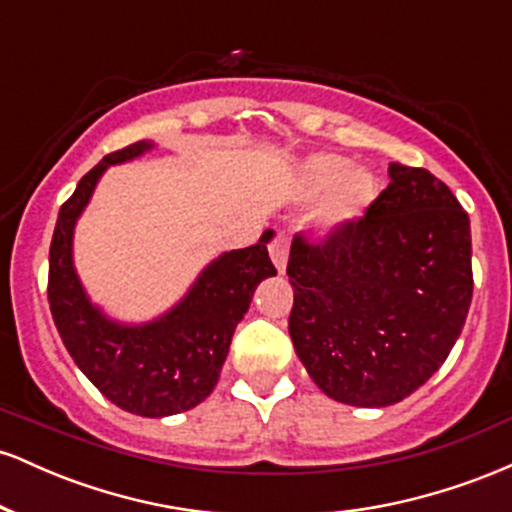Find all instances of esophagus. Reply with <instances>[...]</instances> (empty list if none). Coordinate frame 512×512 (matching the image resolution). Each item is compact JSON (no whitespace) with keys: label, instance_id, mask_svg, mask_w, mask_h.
I'll return each mask as SVG.
<instances>
[{"label":"esophagus","instance_id":"1","mask_svg":"<svg viewBox=\"0 0 512 512\" xmlns=\"http://www.w3.org/2000/svg\"><path fill=\"white\" fill-rule=\"evenodd\" d=\"M269 255H272L274 267L279 269V274L286 272V257H289V238L286 233H276V238L269 245Z\"/></svg>","mask_w":512,"mask_h":512}]
</instances>
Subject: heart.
Masks as SVG:
<instances>
[{"label":"heart","mask_w":512,"mask_h":512,"mask_svg":"<svg viewBox=\"0 0 512 512\" xmlns=\"http://www.w3.org/2000/svg\"><path fill=\"white\" fill-rule=\"evenodd\" d=\"M298 190L305 199L325 197L320 207L322 233L342 231L361 219L378 197V178L366 168L351 170V161L337 154H315L305 158L298 170Z\"/></svg>","instance_id":"b5f03b06"}]
</instances>
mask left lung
<instances>
[{
    "mask_svg": "<svg viewBox=\"0 0 512 512\" xmlns=\"http://www.w3.org/2000/svg\"><path fill=\"white\" fill-rule=\"evenodd\" d=\"M293 349L327 397L390 407L443 366L472 303V231L450 187L390 163L363 219L310 245L289 267Z\"/></svg>",
    "mask_w": 512,
    "mask_h": 512,
    "instance_id": "left-lung-1",
    "label": "left lung"
}]
</instances>
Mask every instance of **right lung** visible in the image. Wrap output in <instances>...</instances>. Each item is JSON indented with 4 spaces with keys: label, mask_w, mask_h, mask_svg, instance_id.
<instances>
[{
    "label": "right lung",
    "mask_w": 512,
    "mask_h": 512,
    "mask_svg": "<svg viewBox=\"0 0 512 512\" xmlns=\"http://www.w3.org/2000/svg\"><path fill=\"white\" fill-rule=\"evenodd\" d=\"M154 149L137 142L108 154L62 204L50 245L48 301L69 356L115 407L149 419L180 414L211 395L262 279L276 276L264 231L255 245L223 252L197 274L173 308L146 322H120L88 296L74 267V228L103 173Z\"/></svg>",
    "instance_id": "1"
}]
</instances>
